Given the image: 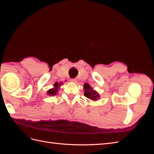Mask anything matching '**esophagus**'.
Returning a JSON list of instances; mask_svg holds the SVG:
<instances>
[{"label":"esophagus","instance_id":"obj_1","mask_svg":"<svg viewBox=\"0 0 154 154\" xmlns=\"http://www.w3.org/2000/svg\"><path fill=\"white\" fill-rule=\"evenodd\" d=\"M70 81H71L72 83H76L77 82V80L75 78H72V79H71V80H70Z\"/></svg>","mask_w":154,"mask_h":154}]
</instances>
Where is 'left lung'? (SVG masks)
I'll return each mask as SVG.
<instances>
[{"label": "left lung", "mask_w": 154, "mask_h": 154, "mask_svg": "<svg viewBox=\"0 0 154 154\" xmlns=\"http://www.w3.org/2000/svg\"><path fill=\"white\" fill-rule=\"evenodd\" d=\"M84 88V96L87 97V98L90 99L93 101H97L100 98V95L96 91H94L93 88L90 86L88 83H85L83 85Z\"/></svg>", "instance_id": "8db88e82"}]
</instances>
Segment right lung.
<instances>
[{
    "label": "right lung",
    "instance_id": "right-lung-1",
    "mask_svg": "<svg viewBox=\"0 0 154 154\" xmlns=\"http://www.w3.org/2000/svg\"><path fill=\"white\" fill-rule=\"evenodd\" d=\"M61 84H63L62 82H60L59 83L56 82L54 84V87L53 88H51L49 91H48V94L50 96H54L57 94V93L60 87L61 86Z\"/></svg>",
    "mask_w": 154,
    "mask_h": 154
}]
</instances>
